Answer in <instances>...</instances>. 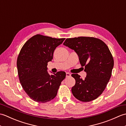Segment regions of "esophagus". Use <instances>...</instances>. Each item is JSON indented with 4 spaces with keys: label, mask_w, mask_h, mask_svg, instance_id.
<instances>
[{
    "label": "esophagus",
    "mask_w": 126,
    "mask_h": 126,
    "mask_svg": "<svg viewBox=\"0 0 126 126\" xmlns=\"http://www.w3.org/2000/svg\"><path fill=\"white\" fill-rule=\"evenodd\" d=\"M70 76H71V74L70 73H66V77H70Z\"/></svg>",
    "instance_id": "esophagus-1"
}]
</instances>
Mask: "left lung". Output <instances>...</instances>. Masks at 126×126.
<instances>
[{
  "instance_id": "1",
  "label": "left lung",
  "mask_w": 126,
  "mask_h": 126,
  "mask_svg": "<svg viewBox=\"0 0 126 126\" xmlns=\"http://www.w3.org/2000/svg\"><path fill=\"white\" fill-rule=\"evenodd\" d=\"M63 45L74 50L87 76L84 79L78 74H72L75 85L71 92L82 102L94 100L102 94L110 79L114 59L107 45L102 40L90 37L67 38Z\"/></svg>"
}]
</instances>
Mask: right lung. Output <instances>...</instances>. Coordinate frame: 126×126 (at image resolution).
I'll return each mask as SVG.
<instances>
[{"mask_svg": "<svg viewBox=\"0 0 126 126\" xmlns=\"http://www.w3.org/2000/svg\"><path fill=\"white\" fill-rule=\"evenodd\" d=\"M65 38H55L37 34L24 44L19 53L17 66L22 88L32 100L39 103L50 101L57 95L64 71L50 75L47 63L51 61L56 47Z\"/></svg>", "mask_w": 126, "mask_h": 126, "instance_id": "obj_1", "label": "right lung"}]
</instances>
